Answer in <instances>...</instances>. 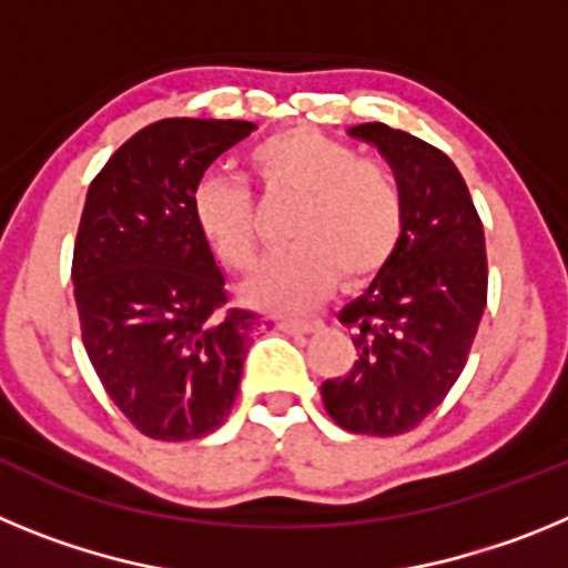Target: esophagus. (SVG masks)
I'll return each mask as SVG.
<instances>
[{
  "label": "esophagus",
  "instance_id": "esophagus-1",
  "mask_svg": "<svg viewBox=\"0 0 568 568\" xmlns=\"http://www.w3.org/2000/svg\"><path fill=\"white\" fill-rule=\"evenodd\" d=\"M278 329H284L290 335H307L321 329V321H281Z\"/></svg>",
  "mask_w": 568,
  "mask_h": 568
}]
</instances>
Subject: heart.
Here are the masks:
<instances>
[{
	"label": "heart",
	"instance_id": "heart-1",
	"mask_svg": "<svg viewBox=\"0 0 568 568\" xmlns=\"http://www.w3.org/2000/svg\"><path fill=\"white\" fill-rule=\"evenodd\" d=\"M267 193L301 195L290 222L295 247L270 255L244 284V298L273 313H301L324 298L335 275L358 281L386 264L404 233V190L393 168L361 159L353 144L310 128L270 135L250 150ZM193 222L222 264L255 261L253 195L239 179L204 175L190 199Z\"/></svg>",
	"mask_w": 568,
	"mask_h": 568
}]
</instances>
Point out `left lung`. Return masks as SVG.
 I'll list each match as a JSON object with an SVG mask.
<instances>
[{
    "instance_id": "obj_1",
    "label": "left lung",
    "mask_w": 568,
    "mask_h": 568,
    "mask_svg": "<svg viewBox=\"0 0 568 568\" xmlns=\"http://www.w3.org/2000/svg\"><path fill=\"white\" fill-rule=\"evenodd\" d=\"M349 135L378 148L404 190V233L369 287L338 313L358 361L321 384L329 418L355 435L418 426L464 373L486 307V241L453 159L418 135L366 122Z\"/></svg>"
}]
</instances>
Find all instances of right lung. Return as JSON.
Here are the masks:
<instances>
[{
    "instance_id": "1",
    "label": "right lung",
    "mask_w": 568,
    "mask_h": 568,
    "mask_svg": "<svg viewBox=\"0 0 568 568\" xmlns=\"http://www.w3.org/2000/svg\"><path fill=\"white\" fill-rule=\"evenodd\" d=\"M253 130L239 119H162L90 182L73 247L82 341L110 400L148 438H204L239 395L258 318L224 310V273L190 199Z\"/></svg>"
}]
</instances>
